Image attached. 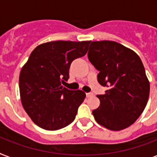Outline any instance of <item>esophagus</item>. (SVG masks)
Masks as SVG:
<instances>
[{
    "label": "esophagus",
    "mask_w": 157,
    "mask_h": 157,
    "mask_svg": "<svg viewBox=\"0 0 157 157\" xmlns=\"http://www.w3.org/2000/svg\"><path fill=\"white\" fill-rule=\"evenodd\" d=\"M93 95V93H86V97H87V98H90V97H92Z\"/></svg>",
    "instance_id": "esophagus-1"
}]
</instances>
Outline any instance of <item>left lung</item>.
<instances>
[{"instance_id": "obj_1", "label": "left lung", "mask_w": 157, "mask_h": 157, "mask_svg": "<svg viewBox=\"0 0 157 157\" xmlns=\"http://www.w3.org/2000/svg\"><path fill=\"white\" fill-rule=\"evenodd\" d=\"M88 58L99 71L98 83L108 88L97 95L100 105L92 112L94 119L110 130L128 128L143 113L150 93L141 59L134 50L111 40L91 41Z\"/></svg>"}]
</instances>
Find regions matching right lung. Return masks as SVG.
Here are the masks:
<instances>
[{"label": "right lung", "mask_w": 157, "mask_h": 157, "mask_svg": "<svg viewBox=\"0 0 157 157\" xmlns=\"http://www.w3.org/2000/svg\"><path fill=\"white\" fill-rule=\"evenodd\" d=\"M90 40H55L34 49L21 69L22 105L32 121L46 130H57L73 121L86 94L63 86L74 59L87 53Z\"/></svg>", "instance_id": "obj_1"}]
</instances>
